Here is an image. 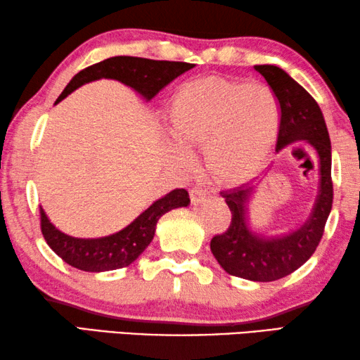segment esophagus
<instances>
[{"label":"esophagus","mask_w":360,"mask_h":360,"mask_svg":"<svg viewBox=\"0 0 360 360\" xmlns=\"http://www.w3.org/2000/svg\"><path fill=\"white\" fill-rule=\"evenodd\" d=\"M205 198H207V193H205V190H202V188L196 186L190 191V199H191L193 205H198V204L204 202Z\"/></svg>","instance_id":"obj_1"}]
</instances>
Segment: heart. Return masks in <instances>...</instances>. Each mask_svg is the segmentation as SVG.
Returning a JSON list of instances; mask_svg holds the SVG:
<instances>
[{"mask_svg": "<svg viewBox=\"0 0 360 360\" xmlns=\"http://www.w3.org/2000/svg\"><path fill=\"white\" fill-rule=\"evenodd\" d=\"M169 121L179 143L204 148L217 180L238 184L266 161L278 134L279 108L263 82L204 76L172 97Z\"/></svg>", "mask_w": 360, "mask_h": 360, "instance_id": "obj_1", "label": "heart"}]
</instances>
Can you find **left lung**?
Instances as JSON below:
<instances>
[{"mask_svg": "<svg viewBox=\"0 0 360 360\" xmlns=\"http://www.w3.org/2000/svg\"><path fill=\"white\" fill-rule=\"evenodd\" d=\"M274 92L279 108L276 151L304 141L319 159V191L308 219L288 234H258L249 226V204L253 186H236L220 194L231 210V223L223 234L210 240V250L228 274L271 282L285 278L309 260L319 245L332 210V145L323 115L316 100L298 82L276 65H255Z\"/></svg>", "mask_w": 360, "mask_h": 360, "instance_id": "1", "label": "left lung"}]
</instances>
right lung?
Segmentation results:
<instances>
[{
	"label": "right lung",
	"instance_id": "add662e5",
	"mask_svg": "<svg viewBox=\"0 0 360 360\" xmlns=\"http://www.w3.org/2000/svg\"><path fill=\"white\" fill-rule=\"evenodd\" d=\"M194 63L151 60V58L117 56L107 60L94 63L91 67L81 70L68 82L57 102L70 96L82 84L97 79H116L140 94L146 102L164 89L180 75L191 70ZM190 204V196L184 188H176L166 196L153 202L148 209L135 219L131 225L122 228L115 234L97 239L73 238L62 233L47 219L43 207H39L41 233H43L47 245L70 266L78 268L87 273H103V271L120 269L129 266L137 260L146 247L155 238L156 223L169 210L186 207Z\"/></svg>",
	"mask_w": 360,
	"mask_h": 360
}]
</instances>
